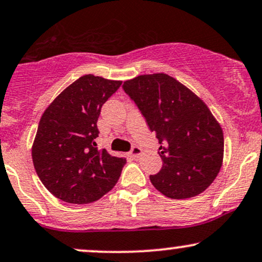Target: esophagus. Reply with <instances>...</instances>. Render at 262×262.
I'll return each mask as SVG.
<instances>
[{
  "label": "esophagus",
  "instance_id": "34e87169",
  "mask_svg": "<svg viewBox=\"0 0 262 262\" xmlns=\"http://www.w3.org/2000/svg\"><path fill=\"white\" fill-rule=\"evenodd\" d=\"M141 152H143V150H141L139 146H133V149L129 152V155L135 159V157H139L141 155Z\"/></svg>",
  "mask_w": 262,
  "mask_h": 262
}]
</instances>
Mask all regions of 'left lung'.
Segmentation results:
<instances>
[{
	"label": "left lung",
	"mask_w": 262,
	"mask_h": 262,
	"mask_svg": "<svg viewBox=\"0 0 262 262\" xmlns=\"http://www.w3.org/2000/svg\"><path fill=\"white\" fill-rule=\"evenodd\" d=\"M123 89L137 103L161 146L162 168L150 181L171 199L206 190L223 161V132L206 103L165 73L138 75Z\"/></svg>",
	"instance_id": "obj_1"
}]
</instances>
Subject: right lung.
I'll return each instance as SVG.
<instances>
[{
  "label": "right lung",
  "instance_id": "1",
  "mask_svg": "<svg viewBox=\"0 0 262 262\" xmlns=\"http://www.w3.org/2000/svg\"><path fill=\"white\" fill-rule=\"evenodd\" d=\"M121 80L86 74L66 88L41 116L31 147L40 181L59 200L89 204L108 193L125 159L96 147L101 107Z\"/></svg>",
  "mask_w": 262,
  "mask_h": 262
}]
</instances>
